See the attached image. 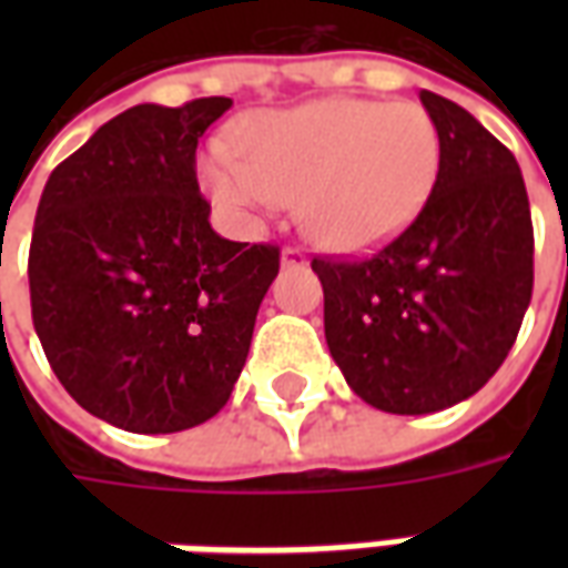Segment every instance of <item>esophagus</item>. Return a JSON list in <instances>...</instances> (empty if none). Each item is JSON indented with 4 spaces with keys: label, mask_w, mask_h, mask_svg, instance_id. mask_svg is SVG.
Here are the masks:
<instances>
[{
    "label": "esophagus",
    "mask_w": 568,
    "mask_h": 568,
    "mask_svg": "<svg viewBox=\"0 0 568 568\" xmlns=\"http://www.w3.org/2000/svg\"><path fill=\"white\" fill-rule=\"evenodd\" d=\"M280 261H283V267H304V264H307V255H304V248L285 246Z\"/></svg>",
    "instance_id": "esophagus-1"
}]
</instances>
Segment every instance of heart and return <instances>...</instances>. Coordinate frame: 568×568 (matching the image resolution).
Instances as JSON below:
<instances>
[{"label": "heart", "mask_w": 568, "mask_h": 568, "mask_svg": "<svg viewBox=\"0 0 568 568\" xmlns=\"http://www.w3.org/2000/svg\"><path fill=\"white\" fill-rule=\"evenodd\" d=\"M243 158L215 149L200 175L236 215L296 203L304 234L332 252H371L405 234L440 173V133L419 103L313 100L258 112L240 133Z\"/></svg>", "instance_id": "1"}]
</instances>
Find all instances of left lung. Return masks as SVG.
Segmentation results:
<instances>
[{
    "mask_svg": "<svg viewBox=\"0 0 568 568\" xmlns=\"http://www.w3.org/2000/svg\"><path fill=\"white\" fill-rule=\"evenodd\" d=\"M419 100L440 133L426 210L371 258H313L337 368L362 402L402 417L475 395L532 297V219L514 154L463 105L432 91Z\"/></svg>",
    "mask_w": 568,
    "mask_h": 568,
    "instance_id": "8db88e82",
    "label": "left lung"
}]
</instances>
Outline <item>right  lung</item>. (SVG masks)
I'll return each instance as SVG.
<instances>
[{
	"instance_id": "right-lung-1",
	"label": "right lung",
	"mask_w": 568,
	"mask_h": 568,
	"mask_svg": "<svg viewBox=\"0 0 568 568\" xmlns=\"http://www.w3.org/2000/svg\"><path fill=\"white\" fill-rule=\"evenodd\" d=\"M227 109L133 105L39 200L32 325L63 389L124 432H182L227 405L280 273L276 246L215 234L200 194L197 142Z\"/></svg>"
}]
</instances>
